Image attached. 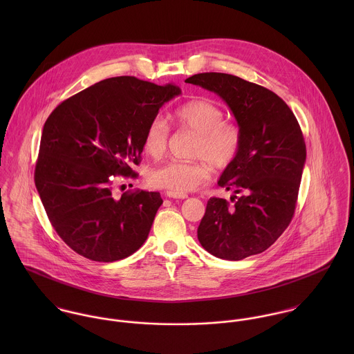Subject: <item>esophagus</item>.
I'll return each mask as SVG.
<instances>
[{"instance_id": "34e87169", "label": "esophagus", "mask_w": 354, "mask_h": 354, "mask_svg": "<svg viewBox=\"0 0 354 354\" xmlns=\"http://www.w3.org/2000/svg\"><path fill=\"white\" fill-rule=\"evenodd\" d=\"M165 195L167 198H171V199H187L188 198L187 194H177V192H173V191H166Z\"/></svg>"}]
</instances>
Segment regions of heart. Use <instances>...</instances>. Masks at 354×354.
Returning a JSON list of instances; mask_svg holds the SVG:
<instances>
[{
    "label": "heart",
    "mask_w": 354,
    "mask_h": 354,
    "mask_svg": "<svg viewBox=\"0 0 354 354\" xmlns=\"http://www.w3.org/2000/svg\"><path fill=\"white\" fill-rule=\"evenodd\" d=\"M170 121L183 129L196 133L191 155L202 158L215 169L226 167L239 153L241 131L237 124L225 120L223 110L212 102L194 100L177 106ZM169 127L160 117H153L146 127L143 149L151 158L166 151ZM202 159L169 160L150 171V183L156 188L185 194L209 177V169Z\"/></svg>",
    "instance_id": "heart-1"
}]
</instances>
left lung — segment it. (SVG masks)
<instances>
[{
	"label": "left lung",
	"instance_id": "obj_1",
	"mask_svg": "<svg viewBox=\"0 0 354 354\" xmlns=\"http://www.w3.org/2000/svg\"><path fill=\"white\" fill-rule=\"evenodd\" d=\"M185 83L219 95L241 131L239 153L218 180L219 187L233 191V205L211 198L198 239L207 252L225 260L261 253L295 215L306 158L299 121L275 93L241 77L207 72Z\"/></svg>",
	"mask_w": 354,
	"mask_h": 354
}]
</instances>
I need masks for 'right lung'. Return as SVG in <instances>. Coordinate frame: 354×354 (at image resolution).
<instances>
[{
	"label": "right lung",
	"mask_w": 354,
	"mask_h": 354,
	"mask_svg": "<svg viewBox=\"0 0 354 354\" xmlns=\"http://www.w3.org/2000/svg\"><path fill=\"white\" fill-rule=\"evenodd\" d=\"M181 94L133 76L104 79L59 103L46 120L35 185L51 226L73 251L115 261L147 240L159 192L115 198L117 176L136 178L146 127L163 103Z\"/></svg>",
	"instance_id": "obj_1"
}]
</instances>
